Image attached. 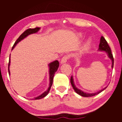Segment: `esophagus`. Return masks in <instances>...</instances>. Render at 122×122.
<instances>
[{
	"label": "esophagus",
	"mask_w": 122,
	"mask_h": 122,
	"mask_svg": "<svg viewBox=\"0 0 122 122\" xmlns=\"http://www.w3.org/2000/svg\"><path fill=\"white\" fill-rule=\"evenodd\" d=\"M68 59V56H63V57L61 58V64H64V63H66V61H67Z\"/></svg>",
	"instance_id": "1"
}]
</instances>
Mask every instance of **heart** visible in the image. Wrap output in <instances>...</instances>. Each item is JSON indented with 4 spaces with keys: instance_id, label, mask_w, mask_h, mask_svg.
I'll use <instances>...</instances> for the list:
<instances>
[{
    "instance_id": "heart-1",
    "label": "heart",
    "mask_w": 122,
    "mask_h": 122,
    "mask_svg": "<svg viewBox=\"0 0 122 122\" xmlns=\"http://www.w3.org/2000/svg\"><path fill=\"white\" fill-rule=\"evenodd\" d=\"M78 36L79 38L83 37L82 33H78ZM91 39H88V41H86V43L84 44V46H83V51H86V50H87L88 48L90 47V46H91Z\"/></svg>"
}]
</instances>
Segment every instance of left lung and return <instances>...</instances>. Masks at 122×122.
Listing matches in <instances>:
<instances>
[{"label":"left lung","instance_id":"obj_1","mask_svg":"<svg viewBox=\"0 0 122 122\" xmlns=\"http://www.w3.org/2000/svg\"><path fill=\"white\" fill-rule=\"evenodd\" d=\"M98 51H104L106 52L107 54L108 57L112 61V68H113V66H114V58H113V54H112V51L111 50V48H110L109 46H108V44L107 41H106V40L105 39V38L103 37V36H102L101 38V39H100V43L99 45V48L98 49ZM71 86H72V87L73 89L74 90V91L78 94L80 96L84 97H92L96 95L99 94L102 92L104 91L105 89H106L107 87L108 86H107L104 88H103V89L100 90V91L97 92L95 93H88L86 92H83L81 91V90L78 89V88L76 86V85L74 84V79H73V76H71Z\"/></svg>","mask_w":122,"mask_h":122}]
</instances>
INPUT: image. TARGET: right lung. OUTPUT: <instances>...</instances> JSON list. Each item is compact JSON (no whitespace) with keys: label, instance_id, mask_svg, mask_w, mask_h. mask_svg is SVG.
<instances>
[{"label":"right lung","instance_id":"right-lung-1","mask_svg":"<svg viewBox=\"0 0 122 122\" xmlns=\"http://www.w3.org/2000/svg\"><path fill=\"white\" fill-rule=\"evenodd\" d=\"M41 29V28H34V29H28L24 31V33H22L18 39L16 40L15 42L14 46H13L12 49L11 51L14 49V48L16 46V45L18 44V43L20 42V41H22L24 39L27 37L29 35L32 34H34V33H36L38 32L39 30ZM10 58H9V64H8V71H9V74L10 75V69H9V67H10ZM59 63L57 60L56 61H54L51 62V63H49L48 64V66H49V86L48 87V89L46 90V91H45L44 92H43L42 94L40 95V96L36 97H35L33 98L32 99L34 100H37V99H41V98L45 97L47 96L49 93L50 89H51V86H52L53 84V77H54L55 73L57 71V70L58 69V67H59Z\"/></svg>","mask_w":122,"mask_h":122}]
</instances>
